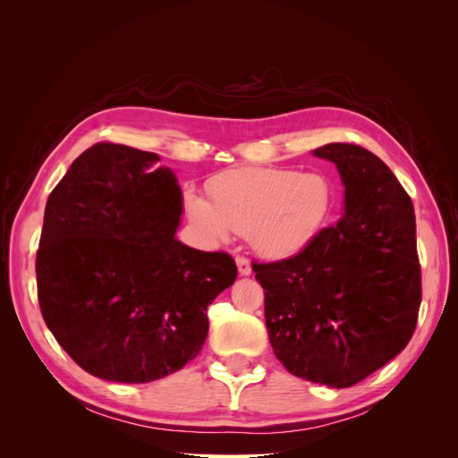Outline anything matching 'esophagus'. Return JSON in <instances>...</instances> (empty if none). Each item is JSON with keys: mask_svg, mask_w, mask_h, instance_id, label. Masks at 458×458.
<instances>
[{"mask_svg": "<svg viewBox=\"0 0 458 458\" xmlns=\"http://www.w3.org/2000/svg\"><path fill=\"white\" fill-rule=\"evenodd\" d=\"M237 267H239V273L242 276L250 275L252 273V267H250V261H248L244 256H237Z\"/></svg>", "mask_w": 458, "mask_h": 458, "instance_id": "34e87169", "label": "esophagus"}]
</instances>
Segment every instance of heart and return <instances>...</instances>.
I'll return each instance as SVG.
<instances>
[{
	"instance_id": "b5f03b06",
	"label": "heart",
	"mask_w": 458,
	"mask_h": 458,
	"mask_svg": "<svg viewBox=\"0 0 458 458\" xmlns=\"http://www.w3.org/2000/svg\"><path fill=\"white\" fill-rule=\"evenodd\" d=\"M212 202L187 192L192 224L214 244L246 234L254 250L281 258L301 250L332 208V187L321 174L284 168H248L217 175L210 183Z\"/></svg>"
}]
</instances>
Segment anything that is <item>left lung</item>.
<instances>
[{
    "label": "left lung",
    "mask_w": 458,
    "mask_h": 458,
    "mask_svg": "<svg viewBox=\"0 0 458 458\" xmlns=\"http://www.w3.org/2000/svg\"><path fill=\"white\" fill-rule=\"evenodd\" d=\"M344 216L301 252L254 263L276 359L294 377L350 387L405 350L422 298L414 208L392 170L363 147L328 143Z\"/></svg>",
    "instance_id": "8db88e82"
}]
</instances>
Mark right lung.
<instances>
[{"label": "right lung", "instance_id": "1", "mask_svg": "<svg viewBox=\"0 0 458 458\" xmlns=\"http://www.w3.org/2000/svg\"><path fill=\"white\" fill-rule=\"evenodd\" d=\"M155 152L97 143L46 204L38 300L51 335L97 378L145 384L195 359L206 310L237 279L225 252L177 241L183 195Z\"/></svg>", "mask_w": 458, "mask_h": 458}]
</instances>
